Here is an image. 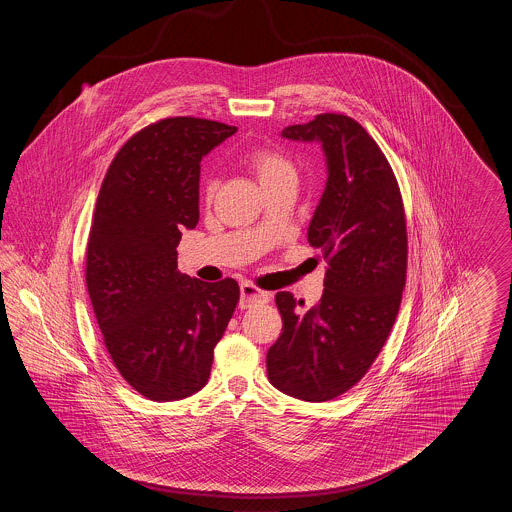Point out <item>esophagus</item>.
I'll list each match as a JSON object with an SVG mask.
<instances>
[{
	"mask_svg": "<svg viewBox=\"0 0 512 512\" xmlns=\"http://www.w3.org/2000/svg\"><path fill=\"white\" fill-rule=\"evenodd\" d=\"M240 293H242V297H240V309H253V307H257V305H265L270 301V293L263 292V290H259V288H255L253 284H249V282H245L240 286Z\"/></svg>",
	"mask_w": 512,
	"mask_h": 512,
	"instance_id": "obj_1",
	"label": "esophagus"
}]
</instances>
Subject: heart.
Segmentation results:
<instances>
[{
	"label": "heart",
	"instance_id": "obj_1",
	"mask_svg": "<svg viewBox=\"0 0 512 512\" xmlns=\"http://www.w3.org/2000/svg\"><path fill=\"white\" fill-rule=\"evenodd\" d=\"M245 163L257 176V180L261 182L263 188L272 182L284 180V178H295V167H293L292 161L272 147L259 146L247 149ZM215 190H217V180H209L207 194L213 195Z\"/></svg>",
	"mask_w": 512,
	"mask_h": 512
}]
</instances>
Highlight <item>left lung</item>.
I'll return each mask as SVG.
<instances>
[{
  "instance_id": "8db88e82",
  "label": "left lung",
  "mask_w": 512,
  "mask_h": 512,
  "mask_svg": "<svg viewBox=\"0 0 512 512\" xmlns=\"http://www.w3.org/2000/svg\"><path fill=\"white\" fill-rule=\"evenodd\" d=\"M280 136L322 147L326 186L307 240L326 272L313 309L276 293L284 328L267 374L276 390L320 403L351 390L390 336L407 274L405 211L388 159L359 122L326 113Z\"/></svg>"
}]
</instances>
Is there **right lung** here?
Listing matches in <instances>:
<instances>
[{
  "label": "right lung",
  "instance_id": "obj_1",
  "mask_svg": "<svg viewBox=\"0 0 512 512\" xmlns=\"http://www.w3.org/2000/svg\"><path fill=\"white\" fill-rule=\"evenodd\" d=\"M236 126L176 117L132 136L101 184L86 284L122 378L151 401L201 390L240 299L236 280L182 274L176 247L199 220L201 159Z\"/></svg>",
  "mask_w": 512,
  "mask_h": 512
}]
</instances>
